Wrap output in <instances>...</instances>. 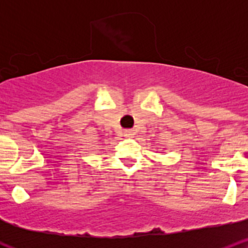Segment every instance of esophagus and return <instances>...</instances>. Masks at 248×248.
<instances>
[{"instance_id":"esophagus-1","label":"esophagus","mask_w":248,"mask_h":248,"mask_svg":"<svg viewBox=\"0 0 248 248\" xmlns=\"http://www.w3.org/2000/svg\"><path fill=\"white\" fill-rule=\"evenodd\" d=\"M134 134H135V132H134L133 129H126V130H124V135L126 136V138H133Z\"/></svg>"}]
</instances>
